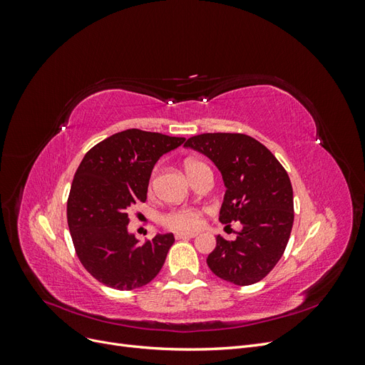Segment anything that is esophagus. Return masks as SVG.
<instances>
[{
	"mask_svg": "<svg viewBox=\"0 0 365 365\" xmlns=\"http://www.w3.org/2000/svg\"><path fill=\"white\" fill-rule=\"evenodd\" d=\"M195 236H197V233H190V231H176L175 233L176 239H192Z\"/></svg>",
	"mask_w": 365,
	"mask_h": 365,
	"instance_id": "obj_1",
	"label": "esophagus"
}]
</instances>
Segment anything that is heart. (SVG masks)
Wrapping results in <instances>:
<instances>
[{"label":"heart","instance_id":"1","mask_svg":"<svg viewBox=\"0 0 365 365\" xmlns=\"http://www.w3.org/2000/svg\"><path fill=\"white\" fill-rule=\"evenodd\" d=\"M197 164L196 161H187L185 163V170L192 168V165ZM163 224L168 225L169 228L173 230H192L200 227L201 224V217L200 213L196 210L192 208H180L175 210V212H170L169 215H165L163 217Z\"/></svg>","mask_w":365,"mask_h":365}]
</instances>
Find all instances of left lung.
I'll return each mask as SVG.
<instances>
[{"mask_svg": "<svg viewBox=\"0 0 365 365\" xmlns=\"http://www.w3.org/2000/svg\"><path fill=\"white\" fill-rule=\"evenodd\" d=\"M184 146L204 153L222 175L220 222L242 225L235 240L216 236L208 268L239 286L260 282L277 264L291 236L294 193L288 173L262 143L245 134H201Z\"/></svg>", "mask_w": 365, "mask_h": 365, "instance_id": "left-lung-1", "label": "left lung"}]
</instances>
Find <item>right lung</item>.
<instances>
[{
    "instance_id": "obj_1",
    "label": "right lung",
    "mask_w": 365,
    "mask_h": 365,
    "mask_svg": "<svg viewBox=\"0 0 365 365\" xmlns=\"http://www.w3.org/2000/svg\"><path fill=\"white\" fill-rule=\"evenodd\" d=\"M185 138L126 129L86 152L73 178L67 219L85 269L108 288L130 291L157 277L172 233H157L140 244L129 233V210L145 202L157 161Z\"/></svg>"
}]
</instances>
